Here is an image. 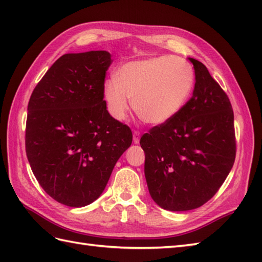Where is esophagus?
Instances as JSON below:
<instances>
[{
  "instance_id": "esophagus-1",
  "label": "esophagus",
  "mask_w": 262,
  "mask_h": 262,
  "mask_svg": "<svg viewBox=\"0 0 262 262\" xmlns=\"http://www.w3.org/2000/svg\"><path fill=\"white\" fill-rule=\"evenodd\" d=\"M140 140H141V133L135 130L134 133H133V142H134L135 144H138L140 143Z\"/></svg>"
}]
</instances>
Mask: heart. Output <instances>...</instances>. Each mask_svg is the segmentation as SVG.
<instances>
[{
    "label": "heart",
    "instance_id": "1",
    "mask_svg": "<svg viewBox=\"0 0 262 262\" xmlns=\"http://www.w3.org/2000/svg\"><path fill=\"white\" fill-rule=\"evenodd\" d=\"M193 71L180 57L159 56L126 63L105 80L103 99L110 116L124 120L130 107L146 124L172 120L186 104L193 86Z\"/></svg>",
    "mask_w": 262,
    "mask_h": 262
}]
</instances>
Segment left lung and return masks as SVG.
Listing matches in <instances>:
<instances>
[{
    "label": "left lung",
    "mask_w": 262,
    "mask_h": 262,
    "mask_svg": "<svg viewBox=\"0 0 262 262\" xmlns=\"http://www.w3.org/2000/svg\"><path fill=\"white\" fill-rule=\"evenodd\" d=\"M190 100L166 124L141 138L149 194L171 211L198 208L223 185L235 160L234 114L229 97L199 60Z\"/></svg>",
    "instance_id": "obj_1"
}]
</instances>
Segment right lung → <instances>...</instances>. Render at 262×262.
Returning a JSON list of instances; mask_svg holds the SVG:
<instances>
[{
	"instance_id": "add662e5",
	"label": "right lung",
	"mask_w": 262,
	"mask_h": 262,
	"mask_svg": "<svg viewBox=\"0 0 262 262\" xmlns=\"http://www.w3.org/2000/svg\"><path fill=\"white\" fill-rule=\"evenodd\" d=\"M105 51L65 54L39 81L28 103L26 152L39 185L70 207L93 203L130 146V128L103 100Z\"/></svg>"
}]
</instances>
